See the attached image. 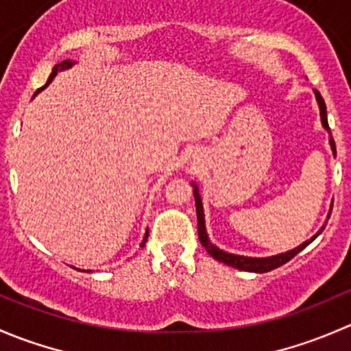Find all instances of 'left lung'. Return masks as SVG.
Masks as SVG:
<instances>
[{
	"label": "left lung",
	"instance_id": "obj_1",
	"mask_svg": "<svg viewBox=\"0 0 351 351\" xmlns=\"http://www.w3.org/2000/svg\"><path fill=\"white\" fill-rule=\"evenodd\" d=\"M314 93H316V100H317V105H319V113H321V122H323V127L329 132V125H328V115H326V104H324L323 97H321V93L317 90H314ZM331 134V132H329ZM329 146H331L332 149V154L336 156V146H335V141H332V137L329 136ZM193 185V197H195V205H197V222H198V239H200L202 246L207 250V253L210 254L212 258H215V260L222 261L224 265H229V267H234V268H239V270H244V271H254V274H265V271H270L274 270V268H278L282 267V265L287 263L289 260H292L293 256H295L299 251H302L304 247L307 246V244H311L314 241V239L317 238V236L321 234V231L324 229V226L321 228V231L317 232V234H314L313 238L309 239V241L302 243L300 246L293 247V250L287 251V253H280V254H275V256H268V258H250V256H239V254H232V253H226V251L219 250L217 246H214L210 241H208V236H207V231H205V219H204V205H202V200H200V193H198V189L195 183H192ZM329 219V217H328Z\"/></svg>",
	"mask_w": 351,
	"mask_h": 351
}]
</instances>
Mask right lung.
I'll return each instance as SVG.
<instances>
[{"instance_id": "1", "label": "right lung", "mask_w": 351, "mask_h": 351, "mask_svg": "<svg viewBox=\"0 0 351 351\" xmlns=\"http://www.w3.org/2000/svg\"><path fill=\"white\" fill-rule=\"evenodd\" d=\"M73 64H74V61H62V62H61V64H56V66H54V69H52L51 76H49L47 83H45V86H47V84H49V83H51V81H52V80H54V77H56V74H58V71L67 69V67H71V66H73ZM45 86L38 88V90H37V91H35V95H37V93H40V91H42V90H44V88H45ZM35 95H34V97H35ZM146 241H147V232H146V236H144V241H143V244H141V246H144V244H146Z\"/></svg>"}]
</instances>
